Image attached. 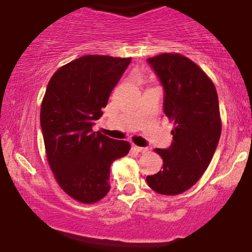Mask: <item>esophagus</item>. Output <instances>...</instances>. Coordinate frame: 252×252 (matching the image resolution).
<instances>
[{"mask_svg":"<svg viewBox=\"0 0 252 252\" xmlns=\"http://www.w3.org/2000/svg\"><path fill=\"white\" fill-rule=\"evenodd\" d=\"M136 150L140 153H142V154H146V153L149 152V148L148 147H135Z\"/></svg>","mask_w":252,"mask_h":252,"instance_id":"1","label":"esophagus"}]
</instances>
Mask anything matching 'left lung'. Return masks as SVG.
Listing matches in <instances>:
<instances>
[{"label":"left lung","instance_id":"left-lung-1","mask_svg":"<svg viewBox=\"0 0 252 252\" xmlns=\"http://www.w3.org/2000/svg\"><path fill=\"white\" fill-rule=\"evenodd\" d=\"M147 62L163 86L164 115L174 123L172 144L155 149L162 170L147 176V182L160 194H180L201 178L215 155L221 134L218 94L189 58L163 53Z\"/></svg>","mask_w":252,"mask_h":252}]
</instances>
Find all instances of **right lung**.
<instances>
[{
    "label": "right lung",
    "instance_id": "1",
    "mask_svg": "<svg viewBox=\"0 0 252 252\" xmlns=\"http://www.w3.org/2000/svg\"><path fill=\"white\" fill-rule=\"evenodd\" d=\"M130 62L80 57L60 67L46 89L40 123L48 163L60 187L84 204L106 195L110 166L129 153V142L92 131V126Z\"/></svg>",
    "mask_w": 252,
    "mask_h": 252
}]
</instances>
